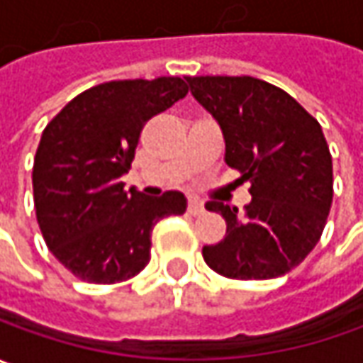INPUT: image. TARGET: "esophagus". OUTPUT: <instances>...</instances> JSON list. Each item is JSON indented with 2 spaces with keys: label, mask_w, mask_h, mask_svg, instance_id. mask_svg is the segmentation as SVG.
I'll list each match as a JSON object with an SVG mask.
<instances>
[{
  "label": "esophagus",
  "mask_w": 363,
  "mask_h": 363,
  "mask_svg": "<svg viewBox=\"0 0 363 363\" xmlns=\"http://www.w3.org/2000/svg\"><path fill=\"white\" fill-rule=\"evenodd\" d=\"M189 213L191 215H203L205 213V203L203 201H199V199H189Z\"/></svg>",
  "instance_id": "1"
}]
</instances>
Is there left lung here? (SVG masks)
Returning <instances> with one entry per match:
<instances>
[{
  "mask_svg": "<svg viewBox=\"0 0 363 363\" xmlns=\"http://www.w3.org/2000/svg\"><path fill=\"white\" fill-rule=\"evenodd\" d=\"M194 100L217 120L225 162L251 182V203L208 201L225 239L203 247L206 265L229 279L285 275L318 245L333 199L330 146L319 122L281 88L251 76L186 78Z\"/></svg>",
  "mask_w": 363,
  "mask_h": 363,
  "instance_id": "obj_1",
  "label": "left lung"
}]
</instances>
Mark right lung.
Instances as JSON below:
<instances>
[{
    "mask_svg": "<svg viewBox=\"0 0 363 363\" xmlns=\"http://www.w3.org/2000/svg\"><path fill=\"white\" fill-rule=\"evenodd\" d=\"M189 92L174 76L116 80L69 100L42 132L33 158L35 217L48 249L78 279L120 283L150 261L158 220L186 211L179 191H124L144 124Z\"/></svg>",
    "mask_w": 363,
    "mask_h": 363,
    "instance_id": "obj_1",
    "label": "right lung"
}]
</instances>
